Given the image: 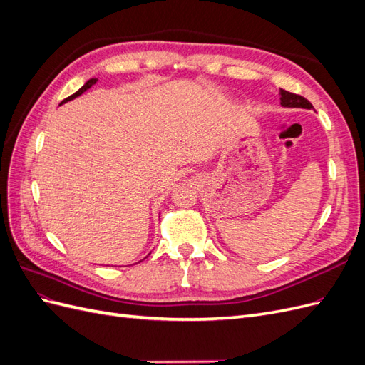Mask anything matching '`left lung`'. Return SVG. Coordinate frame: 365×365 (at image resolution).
Wrapping results in <instances>:
<instances>
[{
	"label": "left lung",
	"mask_w": 365,
	"mask_h": 365,
	"mask_svg": "<svg viewBox=\"0 0 365 365\" xmlns=\"http://www.w3.org/2000/svg\"><path fill=\"white\" fill-rule=\"evenodd\" d=\"M280 103L282 106H288V108H306V109H311L314 108L312 103L307 101V98H304L303 96H298V94H294V93H289V91H284L282 90L280 91Z\"/></svg>",
	"instance_id": "left-lung-1"
}]
</instances>
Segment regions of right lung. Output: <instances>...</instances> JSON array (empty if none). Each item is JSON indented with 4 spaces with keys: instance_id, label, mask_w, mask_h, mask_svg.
I'll return each instance as SVG.
<instances>
[{
    "instance_id": "1",
    "label": "right lung",
    "mask_w": 365,
    "mask_h": 365,
    "mask_svg": "<svg viewBox=\"0 0 365 365\" xmlns=\"http://www.w3.org/2000/svg\"><path fill=\"white\" fill-rule=\"evenodd\" d=\"M96 82H97V79H90V81H88V82H86V83H85V85H83V86L81 88V90H79V91H76V93H74L73 96H70V97H67V98H65V101H62V103H65V102H68V101H73V98H76L77 96H81L82 93H85V91L88 90V88H91V86H93V85H94ZM62 103H61V105H62Z\"/></svg>"
}]
</instances>
